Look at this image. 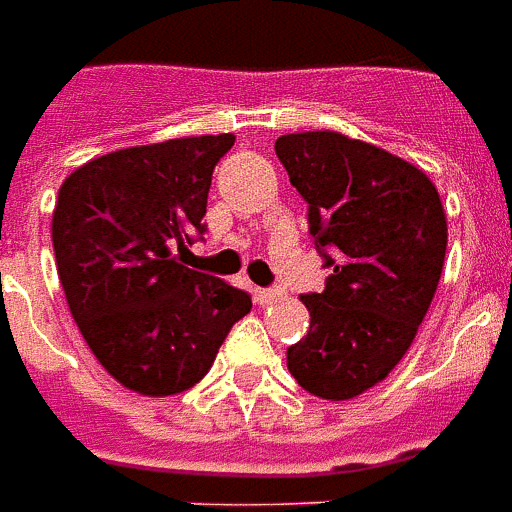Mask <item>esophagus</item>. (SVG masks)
Listing matches in <instances>:
<instances>
[{"mask_svg": "<svg viewBox=\"0 0 512 512\" xmlns=\"http://www.w3.org/2000/svg\"><path fill=\"white\" fill-rule=\"evenodd\" d=\"M281 297H284V289H278V286H273V289H256V300H259L262 306L278 303Z\"/></svg>", "mask_w": 512, "mask_h": 512, "instance_id": "esophagus-1", "label": "esophagus"}]
</instances>
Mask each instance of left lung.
I'll return each mask as SVG.
<instances>
[{
	"label": "left lung",
	"mask_w": 512,
	"mask_h": 512,
	"mask_svg": "<svg viewBox=\"0 0 512 512\" xmlns=\"http://www.w3.org/2000/svg\"><path fill=\"white\" fill-rule=\"evenodd\" d=\"M275 154L333 267L322 292L303 295L311 325L286 366L308 394L353 400L400 364L433 303L447 256L444 206L416 165L339 132L284 134Z\"/></svg>",
	"instance_id": "left-lung-1"
}]
</instances>
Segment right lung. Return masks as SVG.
<instances>
[{"instance_id": "right-lung-1", "label": "right lung", "mask_w": 512, "mask_h": 512, "mask_svg": "<svg viewBox=\"0 0 512 512\" xmlns=\"http://www.w3.org/2000/svg\"><path fill=\"white\" fill-rule=\"evenodd\" d=\"M234 134L181 137L90 159L60 187L57 275L99 364L126 389L168 397L215 364L250 295L179 262L206 226V198Z\"/></svg>"}]
</instances>
